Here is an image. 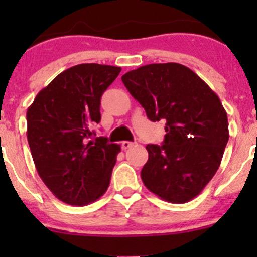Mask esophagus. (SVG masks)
Wrapping results in <instances>:
<instances>
[{
	"label": "esophagus",
	"mask_w": 257,
	"mask_h": 257,
	"mask_svg": "<svg viewBox=\"0 0 257 257\" xmlns=\"http://www.w3.org/2000/svg\"><path fill=\"white\" fill-rule=\"evenodd\" d=\"M133 145H136V143H133V142H126V141L121 142V148H123L124 150L129 149V148L133 147Z\"/></svg>",
	"instance_id": "esophagus-1"
}]
</instances>
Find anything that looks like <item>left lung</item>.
Here are the masks:
<instances>
[{
    "label": "left lung",
    "mask_w": 257,
    "mask_h": 257,
    "mask_svg": "<svg viewBox=\"0 0 257 257\" xmlns=\"http://www.w3.org/2000/svg\"><path fill=\"white\" fill-rule=\"evenodd\" d=\"M121 80L150 120L167 121L163 144L147 145L149 158L141 173L144 185L163 200L188 203L217 172L229 141L219 97L179 63L147 64Z\"/></svg>",
    "instance_id": "1"
}]
</instances>
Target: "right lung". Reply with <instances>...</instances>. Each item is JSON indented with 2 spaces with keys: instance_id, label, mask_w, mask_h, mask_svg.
I'll use <instances>...</instances> for the list:
<instances>
[{
  "instance_id": "obj_1",
  "label": "right lung",
  "mask_w": 257,
  "mask_h": 257,
  "mask_svg": "<svg viewBox=\"0 0 257 257\" xmlns=\"http://www.w3.org/2000/svg\"><path fill=\"white\" fill-rule=\"evenodd\" d=\"M120 67L83 63L59 73L27 109V141L38 175L57 199L83 206L110 183L120 145L90 131Z\"/></svg>"
}]
</instances>
